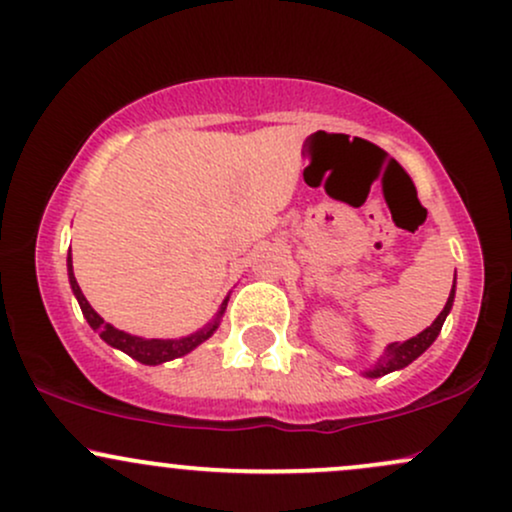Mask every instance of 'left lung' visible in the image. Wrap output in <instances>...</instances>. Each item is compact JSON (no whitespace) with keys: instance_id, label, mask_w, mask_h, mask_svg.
Returning a JSON list of instances; mask_svg holds the SVG:
<instances>
[{"instance_id":"left-lung-1","label":"left lung","mask_w":512,"mask_h":512,"mask_svg":"<svg viewBox=\"0 0 512 512\" xmlns=\"http://www.w3.org/2000/svg\"><path fill=\"white\" fill-rule=\"evenodd\" d=\"M452 303H455V284H452V289H450L448 303H445V308L440 310V315L436 317V320H433L431 327H426L424 332H419V334H416V337L407 339V342L387 344L385 354L380 356L378 361H375L368 370H363V375H366V378H380V375L395 373V370L407 368L411 361H416V358L424 354L428 346L436 342V337L440 334V330H443L445 317L450 315Z\"/></svg>"}]
</instances>
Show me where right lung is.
<instances>
[{"instance_id": "right-lung-1", "label": "right lung", "mask_w": 512, "mask_h": 512, "mask_svg": "<svg viewBox=\"0 0 512 512\" xmlns=\"http://www.w3.org/2000/svg\"><path fill=\"white\" fill-rule=\"evenodd\" d=\"M67 274H69V286H72V293L76 296V301H79L81 313H84L86 322L91 325V330H96L98 334H101V339L105 344H110L113 349L125 351L127 356H132L134 361L144 363V366H158V363L173 361V358H180V356L190 354V351H195L199 344L207 342L211 334L219 330L221 317H223V313H226V305H228V296H226V298H223L219 313L214 315V320L207 322L202 330L187 334V337H180V339H144V337H137V334L117 330V327L110 325V322H105L103 317L91 308V303L86 301V296L81 293L79 284H76L74 267H72V250H69V255H67Z\"/></svg>"}]
</instances>
